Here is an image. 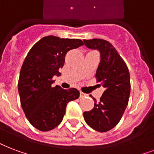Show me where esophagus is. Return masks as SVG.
<instances>
[{
  "mask_svg": "<svg viewBox=\"0 0 154 154\" xmlns=\"http://www.w3.org/2000/svg\"><path fill=\"white\" fill-rule=\"evenodd\" d=\"M85 96H87L86 94H85V93L83 92H80V97H81V98H84Z\"/></svg>",
  "mask_w": 154,
  "mask_h": 154,
  "instance_id": "esophagus-1",
  "label": "esophagus"
}]
</instances>
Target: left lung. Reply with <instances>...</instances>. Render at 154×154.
<instances>
[{
    "instance_id": "1",
    "label": "left lung",
    "mask_w": 154,
    "mask_h": 154,
    "mask_svg": "<svg viewBox=\"0 0 154 154\" xmlns=\"http://www.w3.org/2000/svg\"><path fill=\"white\" fill-rule=\"evenodd\" d=\"M83 41L88 48L100 53L96 77L98 85L105 88L100 101L94 98V108L85 111L83 116L90 128L100 132H107L118 124L128 103L131 90L128 69L108 41L101 38Z\"/></svg>"
}]
</instances>
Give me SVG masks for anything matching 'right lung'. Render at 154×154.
<instances>
[{
  "mask_svg": "<svg viewBox=\"0 0 154 154\" xmlns=\"http://www.w3.org/2000/svg\"><path fill=\"white\" fill-rule=\"evenodd\" d=\"M83 45L77 38H60L49 35L41 38L28 52L18 80L21 106L35 128L47 132L60 124L69 102L79 98L76 88L52 87V77L60 76L65 55Z\"/></svg>",
  "mask_w": 154,
  "mask_h": 154,
  "instance_id": "right-lung-1",
  "label": "right lung"
}]
</instances>
